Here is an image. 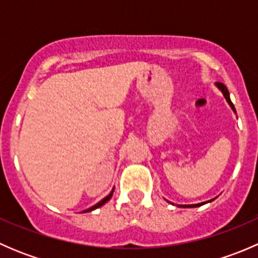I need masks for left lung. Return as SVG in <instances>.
<instances>
[{
    "label": "left lung",
    "mask_w": 258,
    "mask_h": 258,
    "mask_svg": "<svg viewBox=\"0 0 258 258\" xmlns=\"http://www.w3.org/2000/svg\"><path fill=\"white\" fill-rule=\"evenodd\" d=\"M217 86H218V88H220L221 91H222V93H223V96H225V98L226 100H227V102L230 103V106L231 107H232V110L235 111L236 112V110H235V106H233V103L231 102V98H230V93H228V90H227V87H226L225 85H223V83H221V82H217ZM201 205H204V204H197V205H188V206H186V205H179V207H199V206H201Z\"/></svg>",
    "instance_id": "obj_1"
}]
</instances>
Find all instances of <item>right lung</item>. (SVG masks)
Instances as JSON below:
<instances>
[{
    "label": "right lung",
    "instance_id": "1",
    "mask_svg": "<svg viewBox=\"0 0 258 258\" xmlns=\"http://www.w3.org/2000/svg\"><path fill=\"white\" fill-rule=\"evenodd\" d=\"M112 195H113V189H112V191H111V194H110V195H108V196H106V197H105V199H103V200H101V201H100V202H98V204H96V205H95V206H92V207H90V209L85 210V211H83V212H90V211H93V210L98 209V207H101V206H102V205H105V204H106V202H107V201H108V200H110V199H111V197H112Z\"/></svg>",
    "mask_w": 258,
    "mask_h": 258
}]
</instances>
